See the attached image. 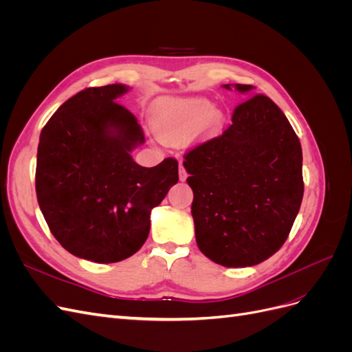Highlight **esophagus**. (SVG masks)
Listing matches in <instances>:
<instances>
[{
  "label": "esophagus",
  "instance_id": "obj_1",
  "mask_svg": "<svg viewBox=\"0 0 352 352\" xmlns=\"http://www.w3.org/2000/svg\"><path fill=\"white\" fill-rule=\"evenodd\" d=\"M186 177H188V173H186V170H185L184 164L179 163V179L184 182V180H186Z\"/></svg>",
  "mask_w": 352,
  "mask_h": 352
}]
</instances>
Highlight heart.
<instances>
[{
    "label": "heart",
    "mask_w": 352,
    "mask_h": 352,
    "mask_svg": "<svg viewBox=\"0 0 352 352\" xmlns=\"http://www.w3.org/2000/svg\"><path fill=\"white\" fill-rule=\"evenodd\" d=\"M221 116L212 110V104L204 98L163 100L157 104L155 129L164 140H177L204 123L206 129H214Z\"/></svg>",
    "instance_id": "b5f03b06"
}]
</instances>
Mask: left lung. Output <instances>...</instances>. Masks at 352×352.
<instances>
[{
    "instance_id": "left-lung-1",
    "label": "left lung",
    "mask_w": 352,
    "mask_h": 352,
    "mask_svg": "<svg viewBox=\"0 0 352 352\" xmlns=\"http://www.w3.org/2000/svg\"><path fill=\"white\" fill-rule=\"evenodd\" d=\"M235 89L243 101L229 127L189 150L184 166L199 251L225 267H248L289 236L304 195L302 150L269 97L252 96V85L235 83Z\"/></svg>"
}]
</instances>
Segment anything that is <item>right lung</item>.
Segmentation results:
<instances>
[{
  "instance_id": "add662e5",
  "label": "right lung",
  "mask_w": 352,
  "mask_h": 352,
  "mask_svg": "<svg viewBox=\"0 0 352 352\" xmlns=\"http://www.w3.org/2000/svg\"><path fill=\"white\" fill-rule=\"evenodd\" d=\"M120 83L73 95L41 131L35 188L54 238L70 254L117 263L140 250L151 210L179 180L177 162L142 167L131 155L145 142L136 117L117 101Z\"/></svg>"
}]
</instances>
